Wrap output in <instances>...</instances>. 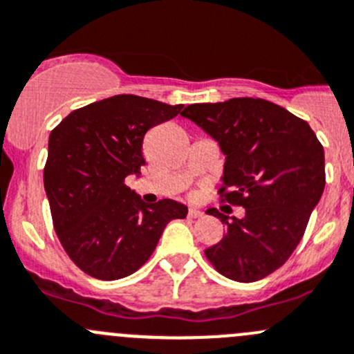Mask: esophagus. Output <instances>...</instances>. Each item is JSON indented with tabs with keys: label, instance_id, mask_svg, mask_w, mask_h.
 <instances>
[{
	"label": "esophagus",
	"instance_id": "1",
	"mask_svg": "<svg viewBox=\"0 0 354 354\" xmlns=\"http://www.w3.org/2000/svg\"><path fill=\"white\" fill-rule=\"evenodd\" d=\"M187 217H189V218H201V217H203V212L196 210V208H191V210L187 212Z\"/></svg>",
	"mask_w": 354,
	"mask_h": 354
}]
</instances>
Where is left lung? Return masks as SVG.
<instances>
[{"label": "left lung", "instance_id": "obj_1", "mask_svg": "<svg viewBox=\"0 0 354 354\" xmlns=\"http://www.w3.org/2000/svg\"><path fill=\"white\" fill-rule=\"evenodd\" d=\"M183 116L210 133L225 154L222 201L243 207L225 236L205 250L221 274L250 283L285 264L301 243L325 189V153L308 121L264 99L191 104Z\"/></svg>", "mask_w": 354, "mask_h": 354}]
</instances>
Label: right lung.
I'll return each instance as SVG.
<instances>
[{
	"label": "right lung",
	"instance_id": "add662e5",
	"mask_svg": "<svg viewBox=\"0 0 354 354\" xmlns=\"http://www.w3.org/2000/svg\"><path fill=\"white\" fill-rule=\"evenodd\" d=\"M183 107L123 93L73 111L50 133L43 183L53 230L88 276L111 281L136 272L165 225L187 215L174 200L142 203L124 184L146 163L147 130L183 114Z\"/></svg>",
	"mask_w": 354,
	"mask_h": 354
}]
</instances>
